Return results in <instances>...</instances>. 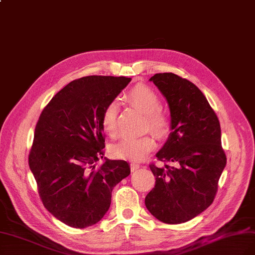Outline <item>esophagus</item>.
Segmentation results:
<instances>
[{
	"label": "esophagus",
	"mask_w": 255,
	"mask_h": 255,
	"mask_svg": "<svg viewBox=\"0 0 255 255\" xmlns=\"http://www.w3.org/2000/svg\"><path fill=\"white\" fill-rule=\"evenodd\" d=\"M140 168V164L139 163H137V162H131L130 163V170L131 171H136V170H138Z\"/></svg>",
	"instance_id": "obj_1"
}]
</instances>
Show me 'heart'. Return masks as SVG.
<instances>
[{"mask_svg": "<svg viewBox=\"0 0 255 255\" xmlns=\"http://www.w3.org/2000/svg\"><path fill=\"white\" fill-rule=\"evenodd\" d=\"M126 99L134 107L145 114V128L151 129L156 137L164 139L172 130V120L161 108V99L153 89L139 83L126 93ZM118 105L111 101L105 104L101 113V125L110 135L117 133ZM155 147V139L152 134L142 136H122L118 141L111 145V153L117 158L140 160Z\"/></svg>", "mask_w": 255, "mask_h": 255, "instance_id": "b5f03b06", "label": "heart"}]
</instances>
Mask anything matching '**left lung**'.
Here are the masks:
<instances>
[{
	"mask_svg": "<svg viewBox=\"0 0 255 255\" xmlns=\"http://www.w3.org/2000/svg\"><path fill=\"white\" fill-rule=\"evenodd\" d=\"M150 80L168 100L172 131L156 154L163 168L150 163L156 181L144 204L164 224L186 223L205 211L215 198L227 163L221 125L194 83L173 73L155 74Z\"/></svg>",
	"mask_w": 255,
	"mask_h": 255,
	"instance_id": "8db88e82",
	"label": "left lung"
}]
</instances>
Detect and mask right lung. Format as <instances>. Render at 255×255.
I'll return each instance as SVG.
<instances>
[{
	"label": "right lung",
	"instance_id": "obj_1",
	"mask_svg": "<svg viewBox=\"0 0 255 255\" xmlns=\"http://www.w3.org/2000/svg\"><path fill=\"white\" fill-rule=\"evenodd\" d=\"M130 78L87 76L63 87L40 114L28 155L42 203L65 225L97 224L111 206L114 187L130 174L125 160L104 156L101 113Z\"/></svg>",
	"mask_w": 255,
	"mask_h": 255
}]
</instances>
